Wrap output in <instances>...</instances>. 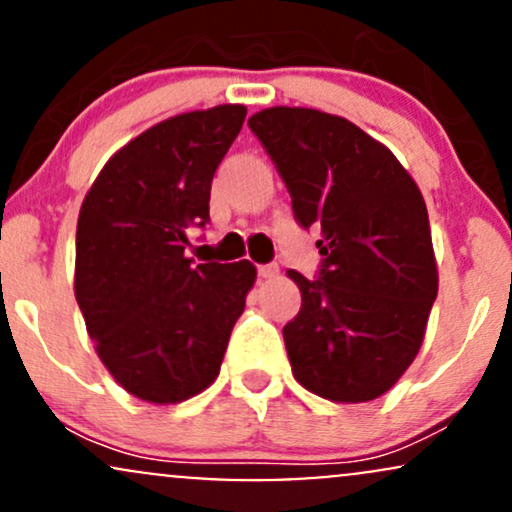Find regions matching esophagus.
<instances>
[{
    "label": "esophagus",
    "mask_w": 512,
    "mask_h": 512,
    "mask_svg": "<svg viewBox=\"0 0 512 512\" xmlns=\"http://www.w3.org/2000/svg\"><path fill=\"white\" fill-rule=\"evenodd\" d=\"M257 274H260L262 279H274V276H279V267H276V264H260V267H257Z\"/></svg>",
    "instance_id": "esophagus-1"
}]
</instances>
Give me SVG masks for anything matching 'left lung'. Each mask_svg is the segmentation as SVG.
Masks as SVG:
<instances>
[{
	"label": "left lung",
	"instance_id": "left-lung-1",
	"mask_svg": "<svg viewBox=\"0 0 512 512\" xmlns=\"http://www.w3.org/2000/svg\"><path fill=\"white\" fill-rule=\"evenodd\" d=\"M248 125L298 223L322 236L320 279L286 272L303 298L284 327L293 378L330 402L385 395L419 354L438 296L421 190L385 144L339 115L276 105Z\"/></svg>",
	"mask_w": 512,
	"mask_h": 512
}]
</instances>
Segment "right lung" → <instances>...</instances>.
<instances>
[{"label":"right lung","instance_id":"right-lung-1","mask_svg":"<svg viewBox=\"0 0 512 512\" xmlns=\"http://www.w3.org/2000/svg\"><path fill=\"white\" fill-rule=\"evenodd\" d=\"M245 115L226 103L158 122L108 158L81 204L76 303L103 366L144 402L178 404L214 383L257 279L248 260L185 255Z\"/></svg>","mask_w":512,"mask_h":512}]
</instances>
